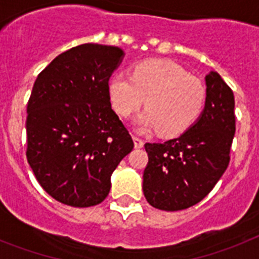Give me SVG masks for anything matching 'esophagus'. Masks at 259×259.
Instances as JSON below:
<instances>
[{"mask_svg": "<svg viewBox=\"0 0 259 259\" xmlns=\"http://www.w3.org/2000/svg\"><path fill=\"white\" fill-rule=\"evenodd\" d=\"M133 141H134V146H136L137 149H140V148H142V146H144V141H142L141 138L133 137Z\"/></svg>", "mask_w": 259, "mask_h": 259, "instance_id": "obj_1", "label": "esophagus"}]
</instances>
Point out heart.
Instances as JSON below:
<instances>
[{
  "mask_svg": "<svg viewBox=\"0 0 259 259\" xmlns=\"http://www.w3.org/2000/svg\"><path fill=\"white\" fill-rule=\"evenodd\" d=\"M107 93L114 111L123 118L136 113L145 102L146 110L136 119V127L142 133L158 130L165 137L188 130L205 103L200 79L166 60L140 63L132 76L115 72L109 79Z\"/></svg>",
  "mask_w": 259,
  "mask_h": 259,
  "instance_id": "1",
  "label": "heart"
}]
</instances>
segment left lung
I'll use <instances>...</instances> for the list:
<instances>
[{
  "mask_svg": "<svg viewBox=\"0 0 259 259\" xmlns=\"http://www.w3.org/2000/svg\"><path fill=\"white\" fill-rule=\"evenodd\" d=\"M205 105L197 121L180 137L145 144L149 157L142 189L152 207L180 211L203 200L230 162L235 134L233 90L211 71L205 75Z\"/></svg>",
  "mask_w": 259,
  "mask_h": 259,
  "instance_id": "1",
  "label": "left lung"
}]
</instances>
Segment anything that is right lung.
I'll return each mask as SVG.
<instances>
[{
    "label": "right lung",
    "mask_w": 259,
    "mask_h": 259,
    "mask_svg": "<svg viewBox=\"0 0 259 259\" xmlns=\"http://www.w3.org/2000/svg\"><path fill=\"white\" fill-rule=\"evenodd\" d=\"M118 47L82 44L38 74L26 106V158L44 191L71 207L105 200L110 177L134 148L111 109L107 84Z\"/></svg>",
    "instance_id": "obj_1"
}]
</instances>
